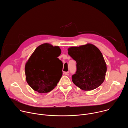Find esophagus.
<instances>
[{
    "label": "esophagus",
    "mask_w": 128,
    "mask_h": 128,
    "mask_svg": "<svg viewBox=\"0 0 128 128\" xmlns=\"http://www.w3.org/2000/svg\"><path fill=\"white\" fill-rule=\"evenodd\" d=\"M64 74H65V75H66V76H69V71L65 72H64Z\"/></svg>",
    "instance_id": "obj_1"
}]
</instances>
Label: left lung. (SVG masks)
<instances>
[{
    "label": "left lung",
    "mask_w": 128,
    "mask_h": 128,
    "mask_svg": "<svg viewBox=\"0 0 128 128\" xmlns=\"http://www.w3.org/2000/svg\"><path fill=\"white\" fill-rule=\"evenodd\" d=\"M68 54L76 62V70L72 76L73 82L84 90H94L104 82L106 64L100 50L87 44L68 49Z\"/></svg>",
    "instance_id": "8db88e82"
}]
</instances>
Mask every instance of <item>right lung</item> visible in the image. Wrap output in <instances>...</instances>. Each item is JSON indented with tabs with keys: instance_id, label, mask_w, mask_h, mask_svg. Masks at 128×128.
<instances>
[{
	"instance_id": "1",
	"label": "right lung",
	"mask_w": 128,
	"mask_h": 128,
	"mask_svg": "<svg viewBox=\"0 0 128 128\" xmlns=\"http://www.w3.org/2000/svg\"><path fill=\"white\" fill-rule=\"evenodd\" d=\"M61 52L59 46L48 44L35 50L25 67L26 81L34 90L48 93L57 86L63 74V63L58 58Z\"/></svg>"
}]
</instances>
